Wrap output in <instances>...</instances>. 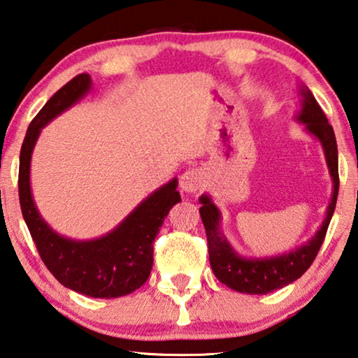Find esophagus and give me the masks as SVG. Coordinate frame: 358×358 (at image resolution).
<instances>
[{
    "label": "esophagus",
    "instance_id": "1",
    "mask_svg": "<svg viewBox=\"0 0 358 358\" xmlns=\"http://www.w3.org/2000/svg\"><path fill=\"white\" fill-rule=\"evenodd\" d=\"M204 173L198 168H193V170H188L180 176L179 185L182 188V192L185 193H196L199 192L202 187H204Z\"/></svg>",
    "mask_w": 358,
    "mask_h": 358
}]
</instances>
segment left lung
<instances>
[{
	"label": "left lung",
	"mask_w": 358,
	"mask_h": 358,
	"mask_svg": "<svg viewBox=\"0 0 358 358\" xmlns=\"http://www.w3.org/2000/svg\"><path fill=\"white\" fill-rule=\"evenodd\" d=\"M298 93L301 95V109L294 118L299 123L306 124V131L321 143L330 178L334 182L332 198L327 206L326 218L322 220L320 229L312 238L292 251L273 255V257H243L235 251L231 243L227 241L224 232L221 231L220 208L213 204L208 194H202L199 198V213L206 227L208 260H210L212 271L221 284L235 289V292L266 294L298 280L313 263L322 241H324L329 222L332 220L340 187L338 148H336L334 127L329 124L324 112L306 85H299Z\"/></svg>",
	"instance_id": "left-lung-1"
}]
</instances>
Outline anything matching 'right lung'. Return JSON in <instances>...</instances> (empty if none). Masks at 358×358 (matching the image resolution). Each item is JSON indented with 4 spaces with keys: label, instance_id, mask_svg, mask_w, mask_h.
<instances>
[{
    "label": "right lung",
    "instance_id": "1",
    "mask_svg": "<svg viewBox=\"0 0 358 358\" xmlns=\"http://www.w3.org/2000/svg\"><path fill=\"white\" fill-rule=\"evenodd\" d=\"M92 89L90 74L83 73L50 98L31 121L20 151L18 194L26 226L46 268L64 287L90 298L126 296L145 284L152 268V243L170 208L180 202L178 178L159 187L127 217L99 238L73 240L52 231L34 202L31 159L43 127L84 98Z\"/></svg>",
    "mask_w": 358,
    "mask_h": 358
}]
</instances>
